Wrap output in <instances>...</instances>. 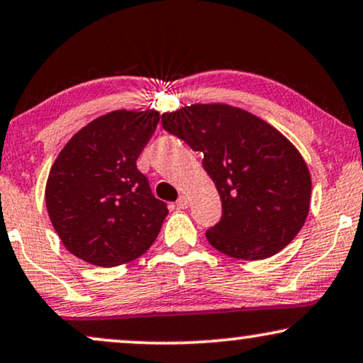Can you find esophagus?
<instances>
[{
  "mask_svg": "<svg viewBox=\"0 0 363 363\" xmlns=\"http://www.w3.org/2000/svg\"><path fill=\"white\" fill-rule=\"evenodd\" d=\"M176 206L179 209H187V206H189V201H187L186 196H179V199L176 201Z\"/></svg>",
  "mask_w": 363,
  "mask_h": 363,
  "instance_id": "esophagus-1",
  "label": "esophagus"
}]
</instances>
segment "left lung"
<instances>
[{"instance_id":"obj_1","label":"left lung","mask_w":363,"mask_h":363,"mask_svg":"<svg viewBox=\"0 0 363 363\" xmlns=\"http://www.w3.org/2000/svg\"><path fill=\"white\" fill-rule=\"evenodd\" d=\"M162 128L204 154L202 166L222 201L206 232L212 247L234 259L277 254L302 229L311 207V172L274 125L229 104H191L162 114Z\"/></svg>"}]
</instances>
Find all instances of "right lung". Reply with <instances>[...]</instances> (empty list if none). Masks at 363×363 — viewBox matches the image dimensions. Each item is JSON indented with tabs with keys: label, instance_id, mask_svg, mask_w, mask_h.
I'll list each match as a JSON object with an SVG mask.
<instances>
[{
	"label": "right lung",
	"instance_id": "right-lung-1",
	"mask_svg": "<svg viewBox=\"0 0 363 363\" xmlns=\"http://www.w3.org/2000/svg\"><path fill=\"white\" fill-rule=\"evenodd\" d=\"M157 111H113L91 121L62 147L46 182V207L61 242L77 259L116 267L141 257L167 216L138 157Z\"/></svg>",
	"mask_w": 363,
	"mask_h": 363
}]
</instances>
